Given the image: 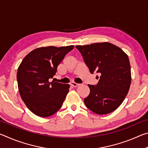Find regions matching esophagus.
Wrapping results in <instances>:
<instances>
[{
	"label": "esophagus",
	"mask_w": 148,
	"mask_h": 148,
	"mask_svg": "<svg viewBox=\"0 0 148 148\" xmlns=\"http://www.w3.org/2000/svg\"><path fill=\"white\" fill-rule=\"evenodd\" d=\"M70 85H71V86L72 87H76L79 86V84H76V83H74V82H71V84H70Z\"/></svg>",
	"instance_id": "obj_1"
}]
</instances>
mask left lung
I'll use <instances>...</instances> for the list:
<instances>
[{
	"label": "left lung",
	"instance_id": "left-lung-1",
	"mask_svg": "<svg viewBox=\"0 0 148 148\" xmlns=\"http://www.w3.org/2000/svg\"><path fill=\"white\" fill-rule=\"evenodd\" d=\"M89 72L99 73L98 84L88 85L90 93L84 99L88 109L97 114L114 112L128 93L131 82V65L127 55L115 45L103 42L76 46Z\"/></svg>",
	"mask_w": 148,
	"mask_h": 148
}]
</instances>
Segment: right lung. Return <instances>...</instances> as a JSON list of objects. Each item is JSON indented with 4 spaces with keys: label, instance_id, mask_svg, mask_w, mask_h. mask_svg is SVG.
Wrapping results in <instances>:
<instances>
[{
    "label": "right lung",
    "instance_id": "right-lung-1",
    "mask_svg": "<svg viewBox=\"0 0 148 148\" xmlns=\"http://www.w3.org/2000/svg\"><path fill=\"white\" fill-rule=\"evenodd\" d=\"M74 47H39L27 54L20 64L17 72L19 93L27 107L36 116H51L62 106L70 86L49 79Z\"/></svg>",
    "mask_w": 148,
    "mask_h": 148
}]
</instances>
